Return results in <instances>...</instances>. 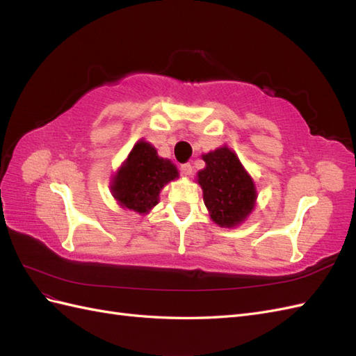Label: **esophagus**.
I'll list each match as a JSON object with an SVG mask.
<instances>
[{"mask_svg": "<svg viewBox=\"0 0 356 356\" xmlns=\"http://www.w3.org/2000/svg\"><path fill=\"white\" fill-rule=\"evenodd\" d=\"M179 170H181V174H182V175L190 177V175H191V172H193V168H191V165H190V163H184V165H181Z\"/></svg>", "mask_w": 356, "mask_h": 356, "instance_id": "obj_1", "label": "esophagus"}]
</instances>
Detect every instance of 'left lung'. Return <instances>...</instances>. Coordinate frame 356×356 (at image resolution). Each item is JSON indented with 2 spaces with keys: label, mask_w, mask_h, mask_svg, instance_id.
<instances>
[{
  "label": "left lung",
  "mask_w": 356,
  "mask_h": 356,
  "mask_svg": "<svg viewBox=\"0 0 356 356\" xmlns=\"http://www.w3.org/2000/svg\"><path fill=\"white\" fill-rule=\"evenodd\" d=\"M202 159L207 166L197 172V182L203 202L215 224L232 229L245 221L255 207L254 181L229 147H220Z\"/></svg>",
  "instance_id": "1"
}]
</instances>
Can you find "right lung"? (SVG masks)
Segmentation results:
<instances>
[{
	"mask_svg": "<svg viewBox=\"0 0 356 356\" xmlns=\"http://www.w3.org/2000/svg\"><path fill=\"white\" fill-rule=\"evenodd\" d=\"M178 175L170 160L159 157L157 149L141 139L114 175L111 193L122 208L148 213L159 203L160 190Z\"/></svg>",
	"mask_w": 356,
	"mask_h": 356,
	"instance_id": "obj_1",
	"label": "right lung"
}]
</instances>
